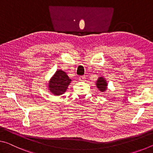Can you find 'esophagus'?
Here are the masks:
<instances>
[{"label": "esophagus", "instance_id": "34e87169", "mask_svg": "<svg viewBox=\"0 0 153 153\" xmlns=\"http://www.w3.org/2000/svg\"><path fill=\"white\" fill-rule=\"evenodd\" d=\"M79 81H85V76H79Z\"/></svg>", "mask_w": 153, "mask_h": 153}]
</instances>
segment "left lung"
<instances>
[{
    "label": "left lung",
    "instance_id": "8db88e82",
    "mask_svg": "<svg viewBox=\"0 0 153 153\" xmlns=\"http://www.w3.org/2000/svg\"><path fill=\"white\" fill-rule=\"evenodd\" d=\"M96 86L100 91L104 92L107 89L108 84L105 79L103 78V77L100 76L96 81Z\"/></svg>",
    "mask_w": 153,
    "mask_h": 153
}]
</instances>
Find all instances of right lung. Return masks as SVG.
<instances>
[{
    "instance_id": "right-lung-1",
    "label": "right lung",
    "mask_w": 153,
    "mask_h": 153,
    "mask_svg": "<svg viewBox=\"0 0 153 153\" xmlns=\"http://www.w3.org/2000/svg\"><path fill=\"white\" fill-rule=\"evenodd\" d=\"M71 81L66 72L62 70H58L50 79L48 85L49 90L56 96L64 94Z\"/></svg>"
}]
</instances>
